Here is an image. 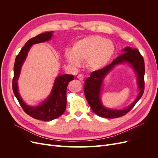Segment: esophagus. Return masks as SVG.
I'll return each mask as SVG.
<instances>
[{
	"label": "esophagus",
	"mask_w": 158,
	"mask_h": 158,
	"mask_svg": "<svg viewBox=\"0 0 158 158\" xmlns=\"http://www.w3.org/2000/svg\"><path fill=\"white\" fill-rule=\"evenodd\" d=\"M77 78H78V79H79V80H81V81L83 80L84 78V75L82 74H79L77 76Z\"/></svg>",
	"instance_id": "1"
}]
</instances>
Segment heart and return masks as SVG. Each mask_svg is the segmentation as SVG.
Wrapping results in <instances>:
<instances>
[{
	"mask_svg": "<svg viewBox=\"0 0 158 158\" xmlns=\"http://www.w3.org/2000/svg\"><path fill=\"white\" fill-rule=\"evenodd\" d=\"M114 52L113 43L105 37L88 36L76 41L70 51L65 52V58L74 66L80 60H86L89 67L94 70L102 69L111 59Z\"/></svg>",
	"mask_w": 158,
	"mask_h": 158,
	"instance_id": "heart-1",
	"label": "heart"
}]
</instances>
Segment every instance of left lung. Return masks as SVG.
Returning <instances> with one entry per match:
<instances>
[{
    "instance_id": "1",
    "label": "left lung",
    "mask_w": 158,
    "mask_h": 158,
    "mask_svg": "<svg viewBox=\"0 0 158 158\" xmlns=\"http://www.w3.org/2000/svg\"><path fill=\"white\" fill-rule=\"evenodd\" d=\"M123 51H124L123 53L113 60L111 64L102 69L92 72L89 77L85 81L84 86L85 97L92 111L99 117L114 118L125 115L134 107L144 94L145 66L143 56L137 49H132L129 47H126ZM125 62H128L130 64L137 74V83L140 90L139 94L134 102L125 110L107 109L102 106L100 99V92L103 79L114 65Z\"/></svg>"
}]
</instances>
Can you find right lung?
Instances as JSON below:
<instances>
[{
	"instance_id": "obj_1",
	"label": "right lung",
	"mask_w": 158,
	"mask_h": 158,
	"mask_svg": "<svg viewBox=\"0 0 158 158\" xmlns=\"http://www.w3.org/2000/svg\"><path fill=\"white\" fill-rule=\"evenodd\" d=\"M52 31L45 32L31 38L23 46L16 57L14 65V78L12 89L14 95L20 106L28 115L41 121H49L63 114L66 106V88L70 81L74 80V76L63 74L56 78L51 93L47 99L39 106H29L23 102L18 92V82L22 66L24 62L27 52L33 44H39L51 39Z\"/></svg>"
}]
</instances>
